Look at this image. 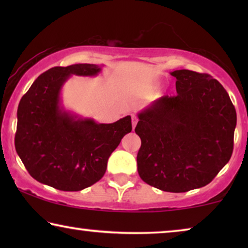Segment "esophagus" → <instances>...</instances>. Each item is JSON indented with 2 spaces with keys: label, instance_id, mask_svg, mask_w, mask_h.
Returning a JSON list of instances; mask_svg holds the SVG:
<instances>
[{
  "label": "esophagus",
  "instance_id": "esophagus-1",
  "mask_svg": "<svg viewBox=\"0 0 248 248\" xmlns=\"http://www.w3.org/2000/svg\"><path fill=\"white\" fill-rule=\"evenodd\" d=\"M137 123H138V117L135 116V115H132V127H133V130H134V127H135V125H137Z\"/></svg>",
  "mask_w": 248,
  "mask_h": 248
}]
</instances>
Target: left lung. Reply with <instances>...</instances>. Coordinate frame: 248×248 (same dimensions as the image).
I'll use <instances>...</instances> for the list:
<instances>
[{"mask_svg":"<svg viewBox=\"0 0 248 248\" xmlns=\"http://www.w3.org/2000/svg\"><path fill=\"white\" fill-rule=\"evenodd\" d=\"M174 97L164 96L138 114V171L147 184L182 193L208 185L233 149L237 115L219 81L176 70Z\"/></svg>","mask_w":248,"mask_h":248,"instance_id":"8db88e82","label":"left lung"}]
</instances>
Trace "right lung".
<instances>
[{"mask_svg":"<svg viewBox=\"0 0 248 248\" xmlns=\"http://www.w3.org/2000/svg\"><path fill=\"white\" fill-rule=\"evenodd\" d=\"M101 66L53 67L37 78L19 103L15 144L31 177L76 192L103 177L109 155L132 131L131 116L101 124L64 109L61 90L71 76L96 77Z\"/></svg>","mask_w":248,"mask_h":248,"instance_id":"1","label":"right lung"}]
</instances>
